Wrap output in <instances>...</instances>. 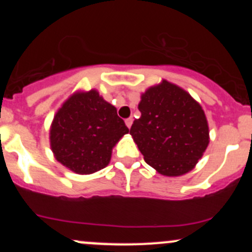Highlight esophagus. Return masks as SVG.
Here are the masks:
<instances>
[{
    "mask_svg": "<svg viewBox=\"0 0 252 252\" xmlns=\"http://www.w3.org/2000/svg\"><path fill=\"white\" fill-rule=\"evenodd\" d=\"M126 126H128V128H130L131 126V124H133V118H128V119H126Z\"/></svg>",
    "mask_w": 252,
    "mask_h": 252,
    "instance_id": "1",
    "label": "esophagus"
}]
</instances>
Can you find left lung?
<instances>
[{
    "label": "left lung",
    "instance_id": "1",
    "mask_svg": "<svg viewBox=\"0 0 252 252\" xmlns=\"http://www.w3.org/2000/svg\"><path fill=\"white\" fill-rule=\"evenodd\" d=\"M130 135L144 159L159 174L179 177L195 168L210 142L201 105L188 91L162 80L150 86L138 105Z\"/></svg>",
    "mask_w": 252,
    "mask_h": 252
}]
</instances>
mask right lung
<instances>
[{
    "mask_svg": "<svg viewBox=\"0 0 252 252\" xmlns=\"http://www.w3.org/2000/svg\"><path fill=\"white\" fill-rule=\"evenodd\" d=\"M128 133L117 108L91 89L72 94L58 108L51 123L50 145L65 168L91 174L110 163L112 150Z\"/></svg>",
    "mask_w": 252,
    "mask_h": 252,
    "instance_id": "obj_1",
    "label": "right lung"
}]
</instances>
